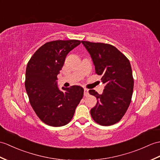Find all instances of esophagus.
I'll return each mask as SVG.
<instances>
[{"label": "esophagus", "instance_id": "1", "mask_svg": "<svg viewBox=\"0 0 160 160\" xmlns=\"http://www.w3.org/2000/svg\"><path fill=\"white\" fill-rule=\"evenodd\" d=\"M84 96L88 95V90L87 88H84Z\"/></svg>", "mask_w": 160, "mask_h": 160}]
</instances>
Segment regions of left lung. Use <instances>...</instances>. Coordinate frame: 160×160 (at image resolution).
Listing matches in <instances>:
<instances>
[{"label": "left lung", "instance_id": "left-lung-1", "mask_svg": "<svg viewBox=\"0 0 160 160\" xmlns=\"http://www.w3.org/2000/svg\"><path fill=\"white\" fill-rule=\"evenodd\" d=\"M91 54L95 73L106 84L102 95L95 90L89 93L98 99L91 110L92 119L103 126L112 125L124 116L131 103L133 78L129 59L117 48L108 43L82 41Z\"/></svg>", "mask_w": 160, "mask_h": 160}]
</instances>
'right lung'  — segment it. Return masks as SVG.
Instances as JSON below:
<instances>
[{
    "instance_id": "obj_1",
    "label": "right lung",
    "mask_w": 160,
    "mask_h": 160,
    "mask_svg": "<svg viewBox=\"0 0 160 160\" xmlns=\"http://www.w3.org/2000/svg\"><path fill=\"white\" fill-rule=\"evenodd\" d=\"M81 43L80 41L57 40L41 46L28 62L25 88L30 103L40 120L52 127H61L70 122L84 89L80 86L57 87L66 56Z\"/></svg>"
}]
</instances>
